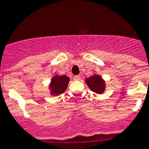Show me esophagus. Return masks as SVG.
I'll list each match as a JSON object with an SVG mask.
<instances>
[{"mask_svg": "<svg viewBox=\"0 0 149 149\" xmlns=\"http://www.w3.org/2000/svg\"><path fill=\"white\" fill-rule=\"evenodd\" d=\"M80 79H81V76L80 75H75L74 77V81H79Z\"/></svg>", "mask_w": 149, "mask_h": 149, "instance_id": "34e87169", "label": "esophagus"}]
</instances>
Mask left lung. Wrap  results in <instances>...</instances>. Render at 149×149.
Returning a JSON list of instances; mask_svg holds the SVG:
<instances>
[{
  "label": "left lung",
  "instance_id": "obj_1",
  "mask_svg": "<svg viewBox=\"0 0 149 149\" xmlns=\"http://www.w3.org/2000/svg\"><path fill=\"white\" fill-rule=\"evenodd\" d=\"M85 82L87 85L92 91L97 94H103L105 91L106 84L102 77L99 74H94V75L91 76L85 79Z\"/></svg>",
  "mask_w": 149,
  "mask_h": 149
}]
</instances>
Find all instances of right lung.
<instances>
[{
	"mask_svg": "<svg viewBox=\"0 0 149 149\" xmlns=\"http://www.w3.org/2000/svg\"><path fill=\"white\" fill-rule=\"evenodd\" d=\"M70 81V78L65 74L58 75L55 74L52 77L51 82L49 84V90L51 95L58 96L62 94L67 89L68 84Z\"/></svg>",
	"mask_w": 149,
	"mask_h": 149,
	"instance_id": "1",
	"label": "right lung"
}]
</instances>
